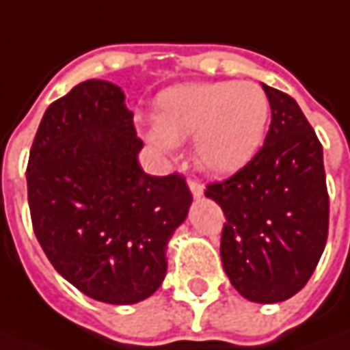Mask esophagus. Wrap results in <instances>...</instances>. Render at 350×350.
<instances>
[{
    "instance_id": "1",
    "label": "esophagus",
    "mask_w": 350,
    "mask_h": 350,
    "mask_svg": "<svg viewBox=\"0 0 350 350\" xmlns=\"http://www.w3.org/2000/svg\"><path fill=\"white\" fill-rule=\"evenodd\" d=\"M187 185H189V189H191L193 197H201V195H203V185H201V182H199V180L189 178V180H187Z\"/></svg>"
}]
</instances>
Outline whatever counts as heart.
<instances>
[{
  "label": "heart",
  "mask_w": 350,
  "mask_h": 350,
  "mask_svg": "<svg viewBox=\"0 0 350 350\" xmlns=\"http://www.w3.org/2000/svg\"><path fill=\"white\" fill-rule=\"evenodd\" d=\"M268 115V97L253 82L178 85L159 95L157 126L144 135L161 151L195 135L197 161L215 174H232L260 149Z\"/></svg>",
  "instance_id": "obj_1"
}]
</instances>
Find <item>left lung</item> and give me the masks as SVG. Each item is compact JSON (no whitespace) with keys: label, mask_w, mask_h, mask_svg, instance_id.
Masks as SVG:
<instances>
[{"label":"left lung","mask_w":350,"mask_h":350,"mask_svg":"<svg viewBox=\"0 0 350 350\" xmlns=\"http://www.w3.org/2000/svg\"><path fill=\"white\" fill-rule=\"evenodd\" d=\"M262 90L272 109L265 145L205 195L224 211L220 256L230 282L245 299L270 305L310 280L327 241L329 197L322 144L301 107Z\"/></svg>","instance_id":"obj_1"}]
</instances>
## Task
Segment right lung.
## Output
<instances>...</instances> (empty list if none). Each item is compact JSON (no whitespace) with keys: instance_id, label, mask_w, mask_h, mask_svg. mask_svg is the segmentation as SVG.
Returning a JSON list of instances; mask_svg holds the SVG:
<instances>
[{"instance_id":"obj_1","label":"right lung","mask_w":350,"mask_h":350,"mask_svg":"<svg viewBox=\"0 0 350 350\" xmlns=\"http://www.w3.org/2000/svg\"><path fill=\"white\" fill-rule=\"evenodd\" d=\"M124 92L85 80L47 107L30 149L28 205L59 274L109 305H134L166 275V243L191 205L182 174L149 176Z\"/></svg>"}]
</instances>
